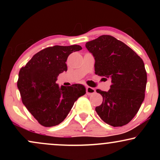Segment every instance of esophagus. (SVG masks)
Segmentation results:
<instances>
[{
    "mask_svg": "<svg viewBox=\"0 0 160 160\" xmlns=\"http://www.w3.org/2000/svg\"><path fill=\"white\" fill-rule=\"evenodd\" d=\"M95 92V89L94 88H92L90 86H87L86 87V94L90 95H92L94 94Z\"/></svg>",
    "mask_w": 160,
    "mask_h": 160,
    "instance_id": "esophagus-1",
    "label": "esophagus"
}]
</instances>
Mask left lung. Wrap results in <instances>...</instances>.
Returning a JSON list of instances; mask_svg holds the SVG:
<instances>
[{"label":"left lung","instance_id":"left-lung-1","mask_svg":"<svg viewBox=\"0 0 160 160\" xmlns=\"http://www.w3.org/2000/svg\"><path fill=\"white\" fill-rule=\"evenodd\" d=\"M95 58V74L111 80L108 92L97 89L103 97L95 111L113 127L126 125L138 111L144 99L147 72L141 57L123 42L102 35L86 43Z\"/></svg>","mask_w":160,"mask_h":160}]
</instances>
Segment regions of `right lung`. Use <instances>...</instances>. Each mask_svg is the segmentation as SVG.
Listing matches in <instances>:
<instances>
[{
	"mask_svg": "<svg viewBox=\"0 0 160 160\" xmlns=\"http://www.w3.org/2000/svg\"><path fill=\"white\" fill-rule=\"evenodd\" d=\"M80 49L79 45L47 47L20 69L17 86L22 103L45 127L61 123L79 97L85 95L81 84L59 87L56 83L58 74L67 71L69 55Z\"/></svg>",
	"mask_w": 160,
	"mask_h": 160,
	"instance_id": "obj_1",
	"label": "right lung"
}]
</instances>
